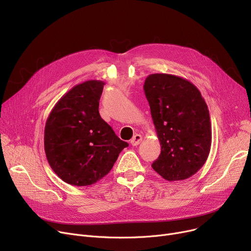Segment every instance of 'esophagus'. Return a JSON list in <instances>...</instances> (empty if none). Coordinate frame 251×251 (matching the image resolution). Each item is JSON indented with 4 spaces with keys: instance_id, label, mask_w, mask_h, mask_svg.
Wrapping results in <instances>:
<instances>
[{
    "instance_id": "1",
    "label": "esophagus",
    "mask_w": 251,
    "mask_h": 251,
    "mask_svg": "<svg viewBox=\"0 0 251 251\" xmlns=\"http://www.w3.org/2000/svg\"><path fill=\"white\" fill-rule=\"evenodd\" d=\"M141 140H142V136H141L140 134H135V135L133 136V138L130 140V142H131V144H132V146L136 147V146H138V144L141 142Z\"/></svg>"
}]
</instances>
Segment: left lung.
Returning <instances> with one entry per match:
<instances>
[{"instance_id": "8db88e82", "label": "left lung", "mask_w": 251, "mask_h": 251, "mask_svg": "<svg viewBox=\"0 0 251 251\" xmlns=\"http://www.w3.org/2000/svg\"><path fill=\"white\" fill-rule=\"evenodd\" d=\"M143 88L162 149L152 169L168 181L190 178L204 165L212 146L204 99L193 83L172 74H151Z\"/></svg>"}]
</instances>
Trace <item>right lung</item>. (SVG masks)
<instances>
[{"label":"right lung","instance_id":"add662e5","mask_svg":"<svg viewBox=\"0 0 251 251\" xmlns=\"http://www.w3.org/2000/svg\"><path fill=\"white\" fill-rule=\"evenodd\" d=\"M104 82L73 86L51 109L45 127V151L56 175L74 186H88L107 175L128 143L99 113Z\"/></svg>","mask_w":251,"mask_h":251}]
</instances>
